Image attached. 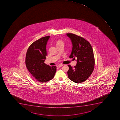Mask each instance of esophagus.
I'll list each match as a JSON object with an SVG mask.
<instances>
[{
	"mask_svg": "<svg viewBox=\"0 0 120 120\" xmlns=\"http://www.w3.org/2000/svg\"><path fill=\"white\" fill-rule=\"evenodd\" d=\"M63 66V65H58L57 66V67L58 68H60L61 67H62Z\"/></svg>",
	"mask_w": 120,
	"mask_h": 120,
	"instance_id": "esophagus-1",
	"label": "esophagus"
}]
</instances>
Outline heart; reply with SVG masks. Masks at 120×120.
I'll return each instance as SVG.
<instances>
[{"instance_id": "obj_1", "label": "heart", "mask_w": 120, "mask_h": 120, "mask_svg": "<svg viewBox=\"0 0 120 120\" xmlns=\"http://www.w3.org/2000/svg\"><path fill=\"white\" fill-rule=\"evenodd\" d=\"M60 43H64V42L62 41H60V40H59V41H58L57 42H56V44H60Z\"/></svg>"}]
</instances>
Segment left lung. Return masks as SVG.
Masks as SVG:
<instances>
[{
  "mask_svg": "<svg viewBox=\"0 0 120 120\" xmlns=\"http://www.w3.org/2000/svg\"><path fill=\"white\" fill-rule=\"evenodd\" d=\"M73 45L69 57H77V64L74 67L68 65V77L76 83L86 80L91 76L94 68L95 59L93 48L90 42L83 38L72 33H67Z\"/></svg>",
  "mask_w": 120,
  "mask_h": 120,
  "instance_id": "obj_1",
  "label": "left lung"
}]
</instances>
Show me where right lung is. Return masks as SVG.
Here are the masks:
<instances>
[{
    "label": "right lung",
    "instance_id": "obj_1",
    "mask_svg": "<svg viewBox=\"0 0 120 120\" xmlns=\"http://www.w3.org/2000/svg\"><path fill=\"white\" fill-rule=\"evenodd\" d=\"M50 36L41 38L29 47L25 63L34 79L39 82H46L54 77L56 67H50L44 63L47 56L46 46Z\"/></svg>",
    "mask_w": 120,
    "mask_h": 120
}]
</instances>
